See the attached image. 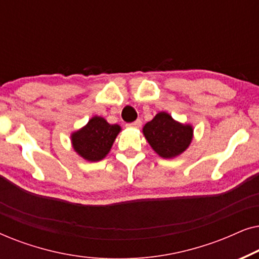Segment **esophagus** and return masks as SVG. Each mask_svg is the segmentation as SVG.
<instances>
[{
  "label": "esophagus",
  "instance_id": "obj_1",
  "mask_svg": "<svg viewBox=\"0 0 259 259\" xmlns=\"http://www.w3.org/2000/svg\"><path fill=\"white\" fill-rule=\"evenodd\" d=\"M126 126L130 127V128H139V127L141 126V120L138 119V120H136V121H134V122L127 123Z\"/></svg>",
  "mask_w": 259,
  "mask_h": 259
}]
</instances>
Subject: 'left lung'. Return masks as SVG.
Listing matches in <instances>:
<instances>
[{
  "label": "left lung",
  "instance_id": "obj_1",
  "mask_svg": "<svg viewBox=\"0 0 259 259\" xmlns=\"http://www.w3.org/2000/svg\"><path fill=\"white\" fill-rule=\"evenodd\" d=\"M143 134L159 157L172 159L189 148L193 139V127L177 121L168 113L159 112L143 127Z\"/></svg>",
  "mask_w": 259,
  "mask_h": 259
}]
</instances>
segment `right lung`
<instances>
[{
	"label": "right lung",
	"instance_id": "right-lung-1",
	"mask_svg": "<svg viewBox=\"0 0 259 259\" xmlns=\"http://www.w3.org/2000/svg\"><path fill=\"white\" fill-rule=\"evenodd\" d=\"M120 131L119 125H111L102 116L95 115L70 134V141L74 151L84 160L100 161L109 153Z\"/></svg>",
	"mask_w": 259,
	"mask_h": 259
}]
</instances>
